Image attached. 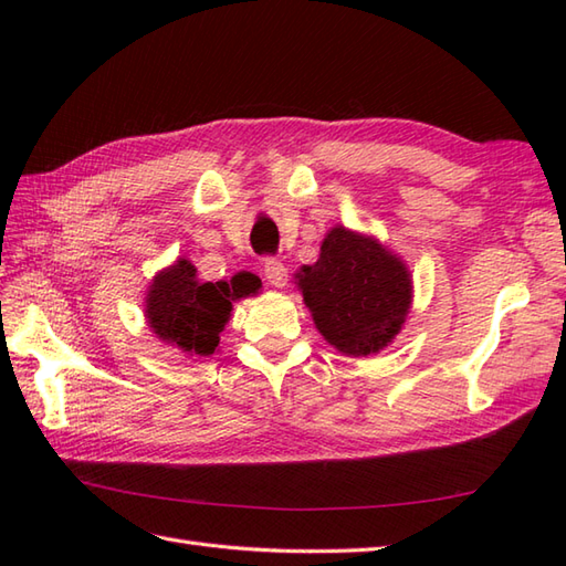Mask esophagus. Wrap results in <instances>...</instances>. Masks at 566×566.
Segmentation results:
<instances>
[{
	"instance_id": "esophagus-1",
	"label": "esophagus",
	"mask_w": 566,
	"mask_h": 566,
	"mask_svg": "<svg viewBox=\"0 0 566 566\" xmlns=\"http://www.w3.org/2000/svg\"><path fill=\"white\" fill-rule=\"evenodd\" d=\"M264 280H268L272 286H276V290H282V286H286V268H284V262H280L276 258H270L268 262H264Z\"/></svg>"
}]
</instances>
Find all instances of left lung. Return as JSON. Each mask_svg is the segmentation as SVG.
Returning <instances> with one entry per match:
<instances>
[{
    "mask_svg": "<svg viewBox=\"0 0 566 566\" xmlns=\"http://www.w3.org/2000/svg\"><path fill=\"white\" fill-rule=\"evenodd\" d=\"M304 304L335 350L367 357L399 335L411 308V272L377 238L335 226L314 264L296 272Z\"/></svg>",
    "mask_w": 566,
    "mask_h": 566,
    "instance_id": "1",
    "label": "left lung"
}]
</instances>
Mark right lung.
Listing matches in <instances>:
<instances>
[{
  "mask_svg": "<svg viewBox=\"0 0 566 566\" xmlns=\"http://www.w3.org/2000/svg\"><path fill=\"white\" fill-rule=\"evenodd\" d=\"M260 286L262 282L250 272H238L221 282H201L195 264L179 258L155 274L148 286V326L163 343L189 357H209L219 347L233 302L258 294Z\"/></svg>",
  "mask_w": 566,
  "mask_h": 566,
  "instance_id": "add662e5",
  "label": "right lung"
}]
</instances>
